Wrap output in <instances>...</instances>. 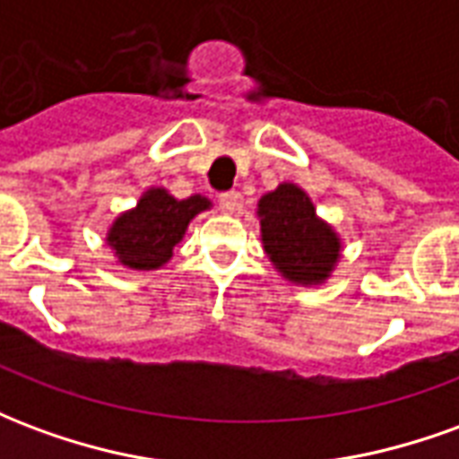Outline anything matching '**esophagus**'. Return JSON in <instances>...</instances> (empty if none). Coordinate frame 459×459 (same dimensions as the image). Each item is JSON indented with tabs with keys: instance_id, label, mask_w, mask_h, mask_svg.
I'll list each match as a JSON object with an SVG mask.
<instances>
[{
	"instance_id": "obj_1",
	"label": "esophagus",
	"mask_w": 459,
	"mask_h": 459,
	"mask_svg": "<svg viewBox=\"0 0 459 459\" xmlns=\"http://www.w3.org/2000/svg\"><path fill=\"white\" fill-rule=\"evenodd\" d=\"M219 206L223 213H238L240 211V194L238 191H223L219 196Z\"/></svg>"
}]
</instances>
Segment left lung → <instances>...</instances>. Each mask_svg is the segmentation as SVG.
Instances as JSON below:
<instances>
[{"label": "left lung", "mask_w": 459, "mask_h": 459, "mask_svg": "<svg viewBox=\"0 0 459 459\" xmlns=\"http://www.w3.org/2000/svg\"><path fill=\"white\" fill-rule=\"evenodd\" d=\"M260 236L270 263L298 285H322L342 253V238L298 184H280L258 201Z\"/></svg>", "instance_id": "1"}]
</instances>
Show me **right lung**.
<instances>
[{
  "instance_id": "1",
  "label": "right lung",
  "mask_w": 459,
  "mask_h": 459,
  "mask_svg": "<svg viewBox=\"0 0 459 459\" xmlns=\"http://www.w3.org/2000/svg\"><path fill=\"white\" fill-rule=\"evenodd\" d=\"M211 209L201 194L174 199L169 191L152 186L140 196L137 206L120 213L108 230V246L115 250L120 265L130 270H157L184 238L191 219Z\"/></svg>"
}]
</instances>
